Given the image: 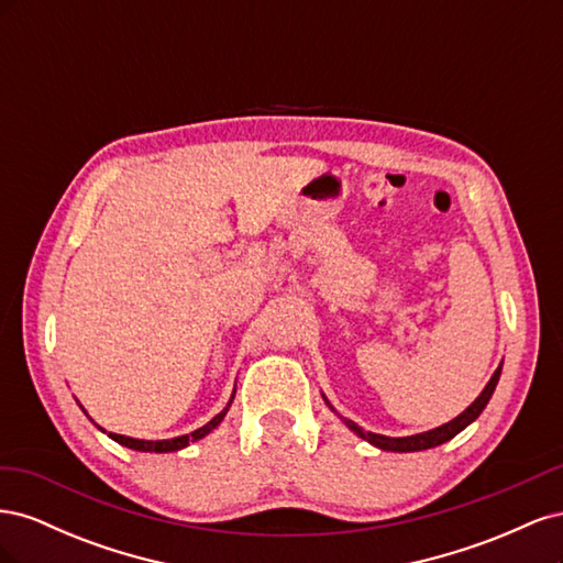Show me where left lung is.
I'll return each mask as SVG.
<instances>
[{
    "instance_id": "8db88e82",
    "label": "left lung",
    "mask_w": 563,
    "mask_h": 563,
    "mask_svg": "<svg viewBox=\"0 0 563 563\" xmlns=\"http://www.w3.org/2000/svg\"><path fill=\"white\" fill-rule=\"evenodd\" d=\"M500 371H503V364L496 368V373H493V378L488 380V385L484 387V391L479 397H476L463 413H460L457 418H453L451 422H446V424H441V428H434V430H430V432H422V434H413V437H383V434H373V432H364L360 424L356 422H352V420H347L345 418V424L347 428L352 430V432H356L360 434L362 439H366L368 444H373V446H378V449H383V451H397V453H411V451H424V449H434V446H439V444H444V441H449V439H453L457 432H463L467 424L472 422V420H476L479 418V413L484 411L486 408V404H488V399H490V395H493V389H496V385H498V380H500ZM329 404V401H327ZM331 406V404H329ZM333 408V406H331Z\"/></svg>"
}]
</instances>
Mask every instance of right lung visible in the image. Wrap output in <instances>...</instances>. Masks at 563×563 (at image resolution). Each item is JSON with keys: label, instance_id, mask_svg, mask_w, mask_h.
I'll return each instance as SVG.
<instances>
[{"label": "right lung", "instance_id": "1", "mask_svg": "<svg viewBox=\"0 0 563 563\" xmlns=\"http://www.w3.org/2000/svg\"><path fill=\"white\" fill-rule=\"evenodd\" d=\"M232 399H234V395H232ZM232 399H230V404H232ZM230 404H228V408H230ZM228 408H223V411H220L211 422H207V424H203V428L195 430L192 434L176 437V439H164V441H143V439H131V437H124V434H112V432H110V437L117 441V444H122V446L133 449V451H145V453H168V451H178V449H185L187 444H190V441H197V439H201V437H207L213 428H218L220 420L225 418Z\"/></svg>", "mask_w": 563, "mask_h": 563}]
</instances>
